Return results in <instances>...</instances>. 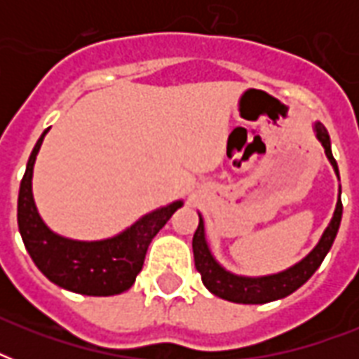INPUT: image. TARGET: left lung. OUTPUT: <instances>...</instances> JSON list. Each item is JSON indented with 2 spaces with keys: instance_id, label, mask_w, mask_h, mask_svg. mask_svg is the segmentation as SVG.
Segmentation results:
<instances>
[{
  "instance_id": "8db88e82",
  "label": "left lung",
  "mask_w": 359,
  "mask_h": 359,
  "mask_svg": "<svg viewBox=\"0 0 359 359\" xmlns=\"http://www.w3.org/2000/svg\"><path fill=\"white\" fill-rule=\"evenodd\" d=\"M315 128H317L318 141L323 143L324 151H326V156H328V160L334 165L335 173L339 177L337 162H335L334 154H332V147H330L328 130L324 128L320 123L315 124ZM341 216H343V203H341L339 197L334 218H332L330 225L324 231L323 238L317 244V248L304 261L298 262L296 266L289 268V270H285L281 273H276V276H266V278H240V276H233V273L225 272L224 268L214 261V257L208 251L203 219L199 218V225H197L194 242H191L194 259H196V270L201 273L203 285L212 294L219 296L224 300L235 302V304H266V302L279 300V298L292 294L296 289H300L302 285L306 283L307 279L317 272V268L323 264L324 257H326V253H328L332 244H334L335 236H337Z\"/></svg>"
}]
</instances>
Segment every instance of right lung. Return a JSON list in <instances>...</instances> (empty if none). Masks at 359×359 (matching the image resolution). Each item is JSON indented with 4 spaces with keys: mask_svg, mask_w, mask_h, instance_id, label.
<instances>
[{
    "mask_svg": "<svg viewBox=\"0 0 359 359\" xmlns=\"http://www.w3.org/2000/svg\"><path fill=\"white\" fill-rule=\"evenodd\" d=\"M48 128L36 141L27 160L18 194V229L25 250L36 268L52 283L86 296H114L128 290L141 272L147 248L158 231L182 205L180 201L158 208L135 222L119 236L102 242H76L53 235L36 212L31 177L33 163Z\"/></svg>",
    "mask_w": 359,
    "mask_h": 359,
    "instance_id": "1",
    "label": "right lung"
}]
</instances>
